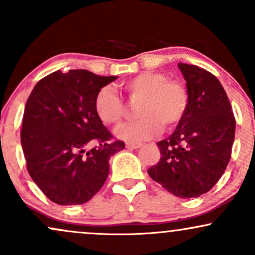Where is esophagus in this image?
<instances>
[{
    "label": "esophagus",
    "mask_w": 255,
    "mask_h": 255,
    "mask_svg": "<svg viewBox=\"0 0 255 255\" xmlns=\"http://www.w3.org/2000/svg\"><path fill=\"white\" fill-rule=\"evenodd\" d=\"M127 146L128 148H139V147H141L142 146V144L141 142H127Z\"/></svg>",
    "instance_id": "1"
}]
</instances>
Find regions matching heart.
Masks as SVG:
<instances>
[{
	"label": "heart",
	"mask_w": 255,
	"mask_h": 255,
	"mask_svg": "<svg viewBox=\"0 0 255 255\" xmlns=\"http://www.w3.org/2000/svg\"><path fill=\"white\" fill-rule=\"evenodd\" d=\"M120 87L131 101H140L135 121L116 129L126 141H142L157 135L160 129H172L182 121L189 105V93L183 83L169 80L159 72H142L127 79ZM95 111L105 125H119L125 116V105L118 93L104 86L95 98Z\"/></svg>",
	"instance_id": "obj_1"
}]
</instances>
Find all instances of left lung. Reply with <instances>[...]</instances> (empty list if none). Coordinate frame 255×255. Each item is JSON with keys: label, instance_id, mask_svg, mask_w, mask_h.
<instances>
[{"label": "left lung", "instance_id": "1", "mask_svg": "<svg viewBox=\"0 0 255 255\" xmlns=\"http://www.w3.org/2000/svg\"><path fill=\"white\" fill-rule=\"evenodd\" d=\"M189 105L174 133L157 142L160 159L147 172L178 198H198L218 182L231 157L235 118L227 93L206 69L177 64Z\"/></svg>", "mask_w": 255, "mask_h": 255}]
</instances>
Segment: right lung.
<instances>
[{"label": "right lung", "mask_w": 255, "mask_h": 255, "mask_svg": "<svg viewBox=\"0 0 255 255\" xmlns=\"http://www.w3.org/2000/svg\"><path fill=\"white\" fill-rule=\"evenodd\" d=\"M116 78L85 69L56 71L32 90L22 118L21 146L28 174L52 203L89 201L109 175L110 157L125 148L124 141H114L95 111L98 91ZM95 141L99 145L86 151Z\"/></svg>", "instance_id": "obj_1"}]
</instances>
